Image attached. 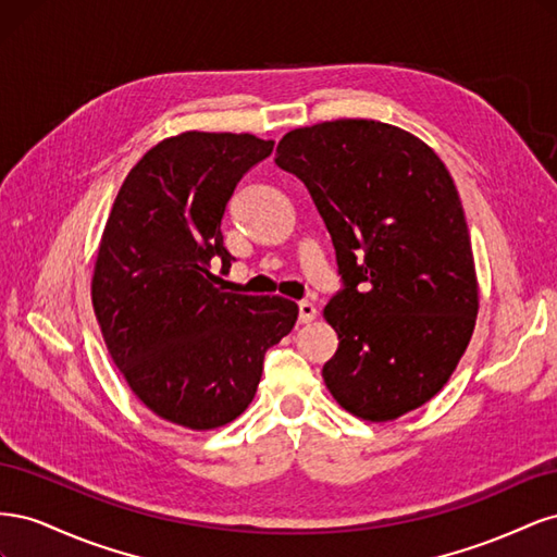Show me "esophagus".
Masks as SVG:
<instances>
[{
  "label": "esophagus",
  "instance_id": "1",
  "mask_svg": "<svg viewBox=\"0 0 557 557\" xmlns=\"http://www.w3.org/2000/svg\"><path fill=\"white\" fill-rule=\"evenodd\" d=\"M315 315H318V309L311 305V301H299V323H311Z\"/></svg>",
  "mask_w": 557,
  "mask_h": 557
}]
</instances>
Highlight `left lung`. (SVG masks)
<instances>
[{"mask_svg":"<svg viewBox=\"0 0 557 557\" xmlns=\"http://www.w3.org/2000/svg\"><path fill=\"white\" fill-rule=\"evenodd\" d=\"M276 164L307 185L344 281L323 311L339 336L323 367L327 391L372 423L423 407L458 367L479 313L446 164L411 132L362 117L288 132Z\"/></svg>","mask_w":557,"mask_h":557,"instance_id":"1","label":"left lung"}]
</instances>
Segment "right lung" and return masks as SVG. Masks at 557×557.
<instances>
[{
  "mask_svg": "<svg viewBox=\"0 0 557 557\" xmlns=\"http://www.w3.org/2000/svg\"><path fill=\"white\" fill-rule=\"evenodd\" d=\"M272 150L232 132L160 141L132 166L99 242L92 307L115 367L150 411L197 432L248 409L264 352L299 313L278 295L223 293L211 274V262H232L227 201Z\"/></svg>",
  "mask_w": 557,
  "mask_h": 557,
  "instance_id": "obj_1",
  "label": "right lung"
}]
</instances>
